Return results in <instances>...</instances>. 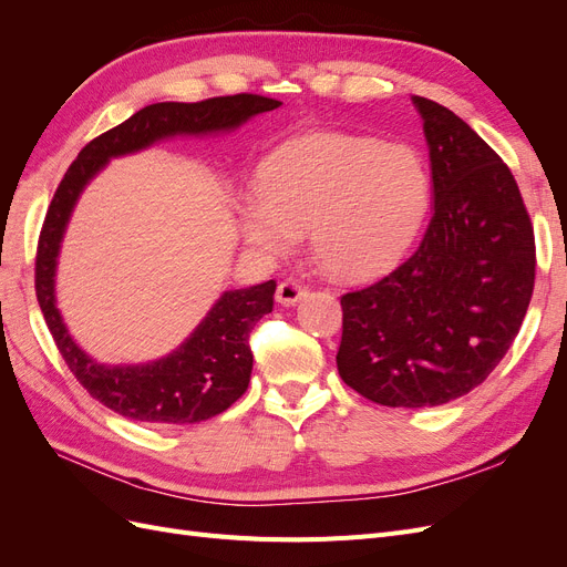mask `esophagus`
<instances>
[{"instance_id": "1", "label": "esophagus", "mask_w": 567, "mask_h": 567, "mask_svg": "<svg viewBox=\"0 0 567 567\" xmlns=\"http://www.w3.org/2000/svg\"><path fill=\"white\" fill-rule=\"evenodd\" d=\"M307 296V288L300 284V281H296V279H286V281H281L279 284V288H277V302H281V305H286V307H290V305H296L300 298H305Z\"/></svg>"}]
</instances>
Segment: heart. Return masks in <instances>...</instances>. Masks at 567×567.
Here are the masks:
<instances>
[{"label":"heart","instance_id":"obj_1","mask_svg":"<svg viewBox=\"0 0 567 567\" xmlns=\"http://www.w3.org/2000/svg\"><path fill=\"white\" fill-rule=\"evenodd\" d=\"M419 151L375 136L310 132L257 167V196L238 203V231L257 252L284 257L312 234L317 265L342 281L400 262L431 210Z\"/></svg>","mask_w":567,"mask_h":567}]
</instances>
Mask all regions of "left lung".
<instances>
[{
    "label": "left lung",
    "mask_w": 567,
    "mask_h": 567,
    "mask_svg": "<svg viewBox=\"0 0 567 567\" xmlns=\"http://www.w3.org/2000/svg\"><path fill=\"white\" fill-rule=\"evenodd\" d=\"M433 169V217L388 277L340 298L338 373L383 406H440L483 383L518 336L535 288V231L508 165L471 125L414 96Z\"/></svg>",
    "instance_id": "8db88e82"
}]
</instances>
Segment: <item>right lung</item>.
Returning a JSON list of instances; mask_svg holds the SVG:
<instances>
[{
    "label": "right lung",
    "mask_w": 567,
    "mask_h": 567,
    "mask_svg": "<svg viewBox=\"0 0 567 567\" xmlns=\"http://www.w3.org/2000/svg\"><path fill=\"white\" fill-rule=\"evenodd\" d=\"M281 101L260 94H234L177 104L163 101L136 111L125 123L99 134L68 167L44 217L35 257V290L44 321L68 369L94 400L115 414L142 421L184 425L213 419L229 409L250 383L252 326L274 307L277 281L221 293L196 331L163 359L136 367L96 364L68 333L56 310L54 277L68 219L87 182L111 158L142 151L167 136L231 132L252 115L279 109Z\"/></svg>",
    "instance_id": "add662e5"
}]
</instances>
